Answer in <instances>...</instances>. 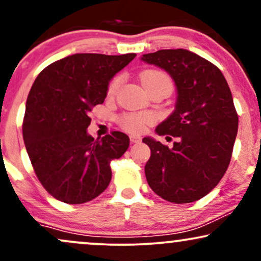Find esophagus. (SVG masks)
Returning a JSON list of instances; mask_svg holds the SVG:
<instances>
[{"label": "esophagus", "instance_id": "1", "mask_svg": "<svg viewBox=\"0 0 261 261\" xmlns=\"http://www.w3.org/2000/svg\"><path fill=\"white\" fill-rule=\"evenodd\" d=\"M130 141H131V143H139V142H141V137L136 136V135H131Z\"/></svg>", "mask_w": 261, "mask_h": 261}]
</instances>
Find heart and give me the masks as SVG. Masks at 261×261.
<instances>
[{
	"instance_id": "obj_1",
	"label": "heart",
	"mask_w": 261,
	"mask_h": 261,
	"mask_svg": "<svg viewBox=\"0 0 261 261\" xmlns=\"http://www.w3.org/2000/svg\"><path fill=\"white\" fill-rule=\"evenodd\" d=\"M121 77H115L110 82L109 87H108V93L109 94H114V93L118 91V88L121 85ZM141 82H142V85L145 87L155 82H166L172 85L168 74L158 70L143 71L141 73ZM154 121L155 116L151 113H126L124 115H121L120 119H119L120 126L131 134H142L147 128V126L153 124Z\"/></svg>"
}]
</instances>
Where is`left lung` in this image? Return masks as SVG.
Instances as JSON below:
<instances>
[{
    "mask_svg": "<svg viewBox=\"0 0 261 261\" xmlns=\"http://www.w3.org/2000/svg\"><path fill=\"white\" fill-rule=\"evenodd\" d=\"M141 60L167 71L178 93L174 112L155 133L179 141L169 148L142 140L151 148L146 179L167 201H196L220 182L232 157L238 115L228 83L217 66L185 49L158 50Z\"/></svg>",
    "mask_w": 261,
    "mask_h": 261,
    "instance_id": "8db88e82",
    "label": "left lung"
}]
</instances>
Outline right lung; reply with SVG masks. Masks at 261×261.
<instances>
[{
    "label": "right lung",
    "instance_id": "1",
    "mask_svg": "<svg viewBox=\"0 0 261 261\" xmlns=\"http://www.w3.org/2000/svg\"><path fill=\"white\" fill-rule=\"evenodd\" d=\"M136 54H74L45 67L27 98L23 140L39 181L66 203L95 199L112 180L110 162L130 145L113 131L94 140L89 113L107 97L110 80Z\"/></svg>",
    "mask_w": 261,
    "mask_h": 261
}]
</instances>
